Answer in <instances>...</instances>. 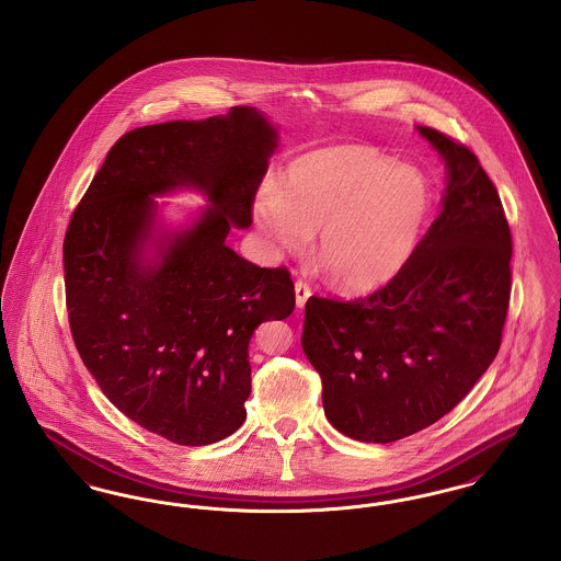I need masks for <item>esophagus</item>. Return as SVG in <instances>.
<instances>
[{"mask_svg": "<svg viewBox=\"0 0 561 561\" xmlns=\"http://www.w3.org/2000/svg\"><path fill=\"white\" fill-rule=\"evenodd\" d=\"M294 294H296V307H298V309H305V305H307V300H309V296H311L309 284L296 282V284H294Z\"/></svg>", "mask_w": 561, "mask_h": 561, "instance_id": "34e87169", "label": "esophagus"}]
</instances>
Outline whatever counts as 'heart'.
I'll return each mask as SVG.
<instances>
[{"mask_svg": "<svg viewBox=\"0 0 561 561\" xmlns=\"http://www.w3.org/2000/svg\"><path fill=\"white\" fill-rule=\"evenodd\" d=\"M433 191L416 168L368 147L334 145L290 161L282 183L259 188L252 218L279 250L318 252L343 290L370 294L391 284L427 231Z\"/></svg>", "mask_w": 561, "mask_h": 561, "instance_id": "heart-1", "label": "heart"}]
</instances>
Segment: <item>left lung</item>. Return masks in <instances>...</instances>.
I'll return each instance as SVG.
<instances>
[{
    "mask_svg": "<svg viewBox=\"0 0 561 561\" xmlns=\"http://www.w3.org/2000/svg\"><path fill=\"white\" fill-rule=\"evenodd\" d=\"M446 165L442 213L400 275L368 298L311 296L302 351L323 412L357 442L389 444L433 425L494 362L511 294V231L480 160L416 126Z\"/></svg>",
    "mask_w": 561,
    "mask_h": 561,
    "instance_id": "1",
    "label": "left lung"
}]
</instances>
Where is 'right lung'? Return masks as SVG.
I'll list each match as a JSON object with an SVG mask.
<instances>
[{
  "instance_id": "right-lung-1",
  "label": "right lung",
  "mask_w": 561,
  "mask_h": 561,
  "mask_svg": "<svg viewBox=\"0 0 561 561\" xmlns=\"http://www.w3.org/2000/svg\"><path fill=\"white\" fill-rule=\"evenodd\" d=\"M277 138L254 107L124 134L65 236L81 362L117 410L181 446L241 427L250 339L263 321L294 311L286 268L256 267L225 243L233 227L252 225ZM179 190H197L209 204L168 226L154 197Z\"/></svg>"
}]
</instances>
